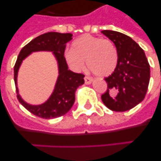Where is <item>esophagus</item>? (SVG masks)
Returning a JSON list of instances; mask_svg holds the SVG:
<instances>
[{
    "label": "esophagus",
    "mask_w": 161,
    "mask_h": 161,
    "mask_svg": "<svg viewBox=\"0 0 161 161\" xmlns=\"http://www.w3.org/2000/svg\"><path fill=\"white\" fill-rule=\"evenodd\" d=\"M85 82L86 85H90L92 82H93V79L90 77H89V76H85Z\"/></svg>",
    "instance_id": "esophagus-1"
}]
</instances>
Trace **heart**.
Here are the masks:
<instances>
[{
  "label": "heart",
  "mask_w": 161,
  "mask_h": 161,
  "mask_svg": "<svg viewBox=\"0 0 161 161\" xmlns=\"http://www.w3.org/2000/svg\"><path fill=\"white\" fill-rule=\"evenodd\" d=\"M72 70L80 72L85 68V60L91 72L100 77L111 75L119 63V53L109 39L90 35H82L72 42V49L64 54Z\"/></svg>",
  "instance_id": "obj_1"
}]
</instances>
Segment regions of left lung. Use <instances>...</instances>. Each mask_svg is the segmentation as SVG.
<instances>
[{
  "label": "left lung",
  "mask_w": 161,
  "mask_h": 161,
  "mask_svg": "<svg viewBox=\"0 0 161 161\" xmlns=\"http://www.w3.org/2000/svg\"><path fill=\"white\" fill-rule=\"evenodd\" d=\"M114 43L119 63L105 78L107 91L102 95L105 106L113 111L132 109L144 99L150 80V66L143 50L130 37L114 31H102Z\"/></svg>",
  "instance_id": "obj_1"
}]
</instances>
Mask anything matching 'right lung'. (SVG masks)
I'll return each mask as SVG.
<instances>
[{
    "label": "right lung",
    "instance_id": "right-lung-1",
    "mask_svg": "<svg viewBox=\"0 0 161 161\" xmlns=\"http://www.w3.org/2000/svg\"><path fill=\"white\" fill-rule=\"evenodd\" d=\"M70 33L61 34L48 32L41 35L26 44L20 52L14 66V82L17 97L19 102L31 114L42 119H55L68 113L75 102V93L77 88L85 83L83 74L68 70L64 54L66 43L72 40ZM37 51H51L58 61L59 75L53 92L47 100L40 105L27 103L19 94L17 87V74L22 62L31 53Z\"/></svg>",
    "mask_w": 161,
    "mask_h": 161
}]
</instances>
